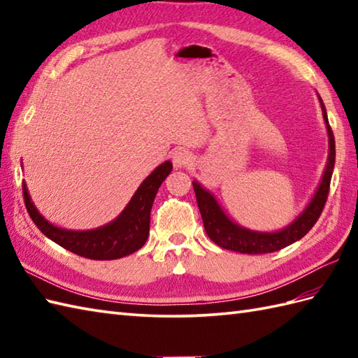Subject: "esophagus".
<instances>
[{
  "mask_svg": "<svg viewBox=\"0 0 358 358\" xmlns=\"http://www.w3.org/2000/svg\"><path fill=\"white\" fill-rule=\"evenodd\" d=\"M172 159H173V164L177 167H185V166H189L194 162V157L189 150L180 148V149L173 150Z\"/></svg>",
  "mask_w": 358,
  "mask_h": 358,
  "instance_id": "esophagus-1",
  "label": "esophagus"
}]
</instances>
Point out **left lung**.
Segmentation results:
<instances>
[{
	"instance_id": "8db88e82",
	"label": "left lung",
	"mask_w": 358,
	"mask_h": 358,
	"mask_svg": "<svg viewBox=\"0 0 358 358\" xmlns=\"http://www.w3.org/2000/svg\"><path fill=\"white\" fill-rule=\"evenodd\" d=\"M318 100H320L322 104L323 118L329 135L328 163H326L323 178L320 181V186L317 189L314 199L310 200L306 209L303 210L291 224L286 226L285 229L277 232H258L238 226L224 214L223 209L220 208V204L214 199V195L208 192L204 187H201L199 181H192L204 229H206L209 238L214 241L215 245L240 254H269L299 241L313 229V226L317 223L318 217L322 215L326 200H328L334 163H336V140H334V134L329 126L328 113H326L323 100L320 96H318Z\"/></svg>"
}]
</instances>
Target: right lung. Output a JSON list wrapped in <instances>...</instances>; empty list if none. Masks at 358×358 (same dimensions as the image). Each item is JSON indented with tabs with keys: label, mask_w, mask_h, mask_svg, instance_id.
Instances as JSON below:
<instances>
[{
	"label": "right lung",
	"mask_w": 358,
	"mask_h": 358,
	"mask_svg": "<svg viewBox=\"0 0 358 358\" xmlns=\"http://www.w3.org/2000/svg\"><path fill=\"white\" fill-rule=\"evenodd\" d=\"M172 171V163L164 162L143 181L124 210L113 222L92 231H67L53 226L36 210L26 185L22 196L32 222L45 237L71 252L90 260H117L134 254L144 246L149 235L150 209L158 187Z\"/></svg>",
	"instance_id": "obj_1"
}]
</instances>
